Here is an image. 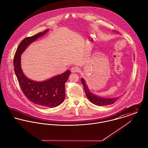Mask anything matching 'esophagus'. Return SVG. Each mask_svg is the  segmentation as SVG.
I'll list each match as a JSON object with an SVG mask.
<instances>
[{"label": "esophagus", "instance_id": "esophagus-1", "mask_svg": "<svg viewBox=\"0 0 148 148\" xmlns=\"http://www.w3.org/2000/svg\"><path fill=\"white\" fill-rule=\"evenodd\" d=\"M79 71V68L77 66H73L71 68V72L73 73H75V72H77Z\"/></svg>", "mask_w": 148, "mask_h": 148}]
</instances>
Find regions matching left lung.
I'll list each match as a JSON object with an SVG mask.
<instances>
[{
  "label": "left lung",
  "mask_w": 148,
  "mask_h": 148,
  "mask_svg": "<svg viewBox=\"0 0 148 148\" xmlns=\"http://www.w3.org/2000/svg\"><path fill=\"white\" fill-rule=\"evenodd\" d=\"M82 83L84 86L85 92L87 98L88 100L92 103L93 104L98 106H106L108 105H110L112 104H114L115 101L117 100L118 97L116 98H111V99H107L104 98L100 96H98L96 95L93 94L91 93L89 90V89L88 88V86L86 84V82L83 78L81 79Z\"/></svg>",
  "instance_id": "left-lung-1"
}]
</instances>
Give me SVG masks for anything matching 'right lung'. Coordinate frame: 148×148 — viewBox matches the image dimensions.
Instances as JSON below:
<instances>
[{
	"mask_svg": "<svg viewBox=\"0 0 148 148\" xmlns=\"http://www.w3.org/2000/svg\"><path fill=\"white\" fill-rule=\"evenodd\" d=\"M46 29L32 36L24 39L18 47L14 59V71L19 84L25 96L33 103L44 107L55 108L60 105L65 99V83L71 73L67 70L61 75L43 82H36L27 78L23 73L21 65L22 53L28 45L43 36Z\"/></svg>",
	"mask_w": 148,
	"mask_h": 148,
	"instance_id": "right-lung-1",
	"label": "right lung"
}]
</instances>
